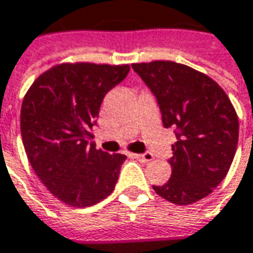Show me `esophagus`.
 <instances>
[{
	"label": "esophagus",
	"mask_w": 253,
	"mask_h": 253,
	"mask_svg": "<svg viewBox=\"0 0 253 253\" xmlns=\"http://www.w3.org/2000/svg\"><path fill=\"white\" fill-rule=\"evenodd\" d=\"M134 157L137 160H140L143 163H147V162H152L153 160V155L152 153H141V155H134Z\"/></svg>",
	"instance_id": "obj_1"
}]
</instances>
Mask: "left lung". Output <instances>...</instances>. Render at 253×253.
<instances>
[{
	"label": "left lung",
	"instance_id": "obj_1",
	"mask_svg": "<svg viewBox=\"0 0 253 253\" xmlns=\"http://www.w3.org/2000/svg\"><path fill=\"white\" fill-rule=\"evenodd\" d=\"M131 67L156 97L163 126L173 127L177 139L169 159L170 179L153 189L176 205L201 201L225 179L236 153L239 122L230 100L211 77L183 64Z\"/></svg>",
	"mask_w": 253,
	"mask_h": 253
}]
</instances>
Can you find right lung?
Listing matches in <instances>:
<instances>
[{"label":"right lung","instance_id":"1","mask_svg":"<svg viewBox=\"0 0 253 253\" xmlns=\"http://www.w3.org/2000/svg\"><path fill=\"white\" fill-rule=\"evenodd\" d=\"M128 71V66L60 64L41 74L24 97L28 162L52 195L73 208L96 205L117 183L126 156L97 150L91 128L104 96Z\"/></svg>","mask_w":253,"mask_h":253}]
</instances>
